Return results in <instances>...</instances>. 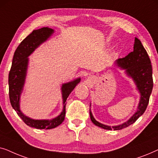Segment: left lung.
<instances>
[{
  "mask_svg": "<svg viewBox=\"0 0 158 158\" xmlns=\"http://www.w3.org/2000/svg\"><path fill=\"white\" fill-rule=\"evenodd\" d=\"M116 63L118 66L125 69L129 76L132 77L141 94V98L137 111L131 116L128 122L118 126L111 127L101 124L95 119L90 111V116L92 122L96 126L108 130H119L135 123L145 111L153 88L152 69L150 59L142 42L137 38H135V40L134 50L125 57L118 58Z\"/></svg>",
  "mask_w": 158,
  "mask_h": 158,
  "instance_id": "left-lung-1",
  "label": "left lung"
}]
</instances>
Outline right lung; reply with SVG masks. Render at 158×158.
<instances>
[{
  "instance_id": "right-lung-1",
  "label": "right lung",
  "mask_w": 158,
  "mask_h": 158,
  "mask_svg": "<svg viewBox=\"0 0 158 158\" xmlns=\"http://www.w3.org/2000/svg\"><path fill=\"white\" fill-rule=\"evenodd\" d=\"M53 33V29L48 27L34 30L20 43L15 51L13 57L12 65L8 75V85H9V98L12 107L23 122L28 126L36 129H49L59 126L64 119L65 116L66 100L74 88L79 83L78 78L70 83L62 85V98L64 107L60 116L52 120H34L23 115L19 109V98L22 90L27 72L28 64V56L40 45L44 42Z\"/></svg>"
}]
</instances>
